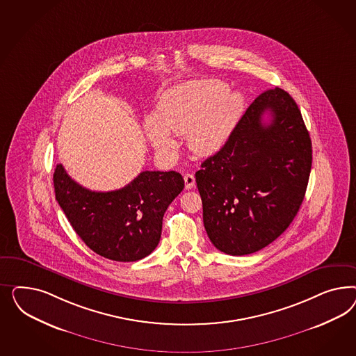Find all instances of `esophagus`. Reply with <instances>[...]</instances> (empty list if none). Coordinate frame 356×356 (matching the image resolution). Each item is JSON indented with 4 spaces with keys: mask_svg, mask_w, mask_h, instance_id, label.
<instances>
[{
    "mask_svg": "<svg viewBox=\"0 0 356 356\" xmlns=\"http://www.w3.org/2000/svg\"><path fill=\"white\" fill-rule=\"evenodd\" d=\"M184 181H185V189L189 191V189L193 188L195 179H194V176L192 173H185V175H184Z\"/></svg>",
    "mask_w": 356,
    "mask_h": 356,
    "instance_id": "1",
    "label": "esophagus"
}]
</instances>
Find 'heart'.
<instances>
[{"label":"heart","instance_id":"1","mask_svg":"<svg viewBox=\"0 0 356 356\" xmlns=\"http://www.w3.org/2000/svg\"><path fill=\"white\" fill-rule=\"evenodd\" d=\"M243 109L244 97L228 91L225 82H189L163 95L158 116L145 119V131L154 149L165 155L176 147L171 133H186L188 149L198 156H210L229 140Z\"/></svg>","mask_w":356,"mask_h":356}]
</instances>
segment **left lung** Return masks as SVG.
<instances>
[{
  "label": "left lung",
  "mask_w": 356,
  "mask_h": 356,
  "mask_svg": "<svg viewBox=\"0 0 356 356\" xmlns=\"http://www.w3.org/2000/svg\"><path fill=\"white\" fill-rule=\"evenodd\" d=\"M311 167L312 142L298 104L280 87L262 92L195 172L214 247L244 256L280 237L300 209Z\"/></svg>",
  "instance_id": "8db88e82"
}]
</instances>
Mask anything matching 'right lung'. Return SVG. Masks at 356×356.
Instances as JSON below:
<instances>
[{
	"label": "right lung",
	"instance_id": "add662e5",
	"mask_svg": "<svg viewBox=\"0 0 356 356\" xmlns=\"http://www.w3.org/2000/svg\"><path fill=\"white\" fill-rule=\"evenodd\" d=\"M54 193L60 207L88 248L120 262L138 261L159 244L163 216L184 189L179 172L143 171L124 188L92 192L57 164Z\"/></svg>",
	"mask_w": 356,
	"mask_h": 356
}]
</instances>
